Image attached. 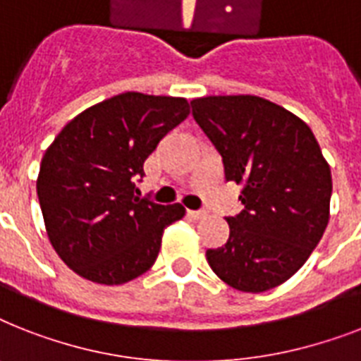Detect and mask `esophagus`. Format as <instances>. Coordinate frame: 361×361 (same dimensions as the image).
<instances>
[{"label": "esophagus", "mask_w": 361, "mask_h": 361, "mask_svg": "<svg viewBox=\"0 0 361 361\" xmlns=\"http://www.w3.org/2000/svg\"><path fill=\"white\" fill-rule=\"evenodd\" d=\"M190 216H195V219H202V216L207 215L206 209H196V211H189Z\"/></svg>", "instance_id": "obj_1"}]
</instances>
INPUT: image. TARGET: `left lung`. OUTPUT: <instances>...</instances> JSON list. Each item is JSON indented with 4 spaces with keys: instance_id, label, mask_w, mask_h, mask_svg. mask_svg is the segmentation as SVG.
I'll return each mask as SVG.
<instances>
[{
    "instance_id": "1",
    "label": "left lung",
    "mask_w": 361,
    "mask_h": 361,
    "mask_svg": "<svg viewBox=\"0 0 361 361\" xmlns=\"http://www.w3.org/2000/svg\"><path fill=\"white\" fill-rule=\"evenodd\" d=\"M192 116L241 183L243 211L226 216L224 247L206 252L216 276L239 291L280 286L306 263L328 219L332 174L306 122L259 96H207Z\"/></svg>"
}]
</instances>
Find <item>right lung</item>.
Wrapping results in <instances>:
<instances>
[{
	"label": "right lung",
	"mask_w": 361,
	"mask_h": 361,
	"mask_svg": "<svg viewBox=\"0 0 361 361\" xmlns=\"http://www.w3.org/2000/svg\"><path fill=\"white\" fill-rule=\"evenodd\" d=\"M187 99L124 92L64 126L40 163L37 195L51 247L90 282L118 286L155 263L181 204L139 198L145 161L189 116Z\"/></svg>",
	"instance_id": "add662e5"
}]
</instances>
